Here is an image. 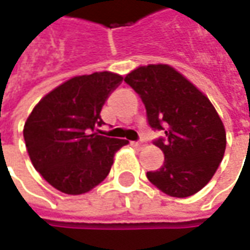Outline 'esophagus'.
Returning <instances> with one entry per match:
<instances>
[{
  "label": "esophagus",
  "mask_w": 250,
  "mask_h": 250,
  "mask_svg": "<svg viewBox=\"0 0 250 250\" xmlns=\"http://www.w3.org/2000/svg\"><path fill=\"white\" fill-rule=\"evenodd\" d=\"M134 146H136L137 148H144V146H146V141H144V140H140V141L134 143Z\"/></svg>",
  "instance_id": "esophagus-1"
}]
</instances>
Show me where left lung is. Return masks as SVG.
<instances>
[{
	"label": "left lung",
	"instance_id": "8db88e82",
	"mask_svg": "<svg viewBox=\"0 0 250 250\" xmlns=\"http://www.w3.org/2000/svg\"><path fill=\"white\" fill-rule=\"evenodd\" d=\"M125 81L146 104L148 125L167 136L154 141L165 162L146 178L168 196H193L211 180L225 152V128L215 107L168 64L138 67Z\"/></svg>",
	"mask_w": 250,
	"mask_h": 250
}]
</instances>
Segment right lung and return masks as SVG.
<instances>
[{
	"label": "right lung",
	"instance_id": "add662e5",
	"mask_svg": "<svg viewBox=\"0 0 250 250\" xmlns=\"http://www.w3.org/2000/svg\"><path fill=\"white\" fill-rule=\"evenodd\" d=\"M123 81L114 72L78 75L54 88L29 114L23 138L35 169L65 194H82L109 175L127 140L95 133L101 110Z\"/></svg>",
	"mask_w": 250,
	"mask_h": 250
}]
</instances>
